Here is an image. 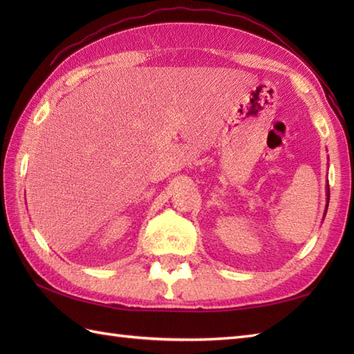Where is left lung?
<instances>
[{"instance_id":"left-lung-1","label":"left lung","mask_w":354,"mask_h":354,"mask_svg":"<svg viewBox=\"0 0 354 354\" xmlns=\"http://www.w3.org/2000/svg\"><path fill=\"white\" fill-rule=\"evenodd\" d=\"M327 194H330V193H328V192H327ZM327 205H328V204H327Z\"/></svg>"}]
</instances>
